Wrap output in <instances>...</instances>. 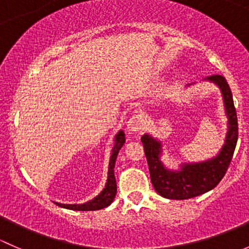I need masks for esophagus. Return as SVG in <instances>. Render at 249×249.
Instances as JSON below:
<instances>
[{"label": "esophagus", "instance_id": "1", "mask_svg": "<svg viewBox=\"0 0 249 249\" xmlns=\"http://www.w3.org/2000/svg\"><path fill=\"white\" fill-rule=\"evenodd\" d=\"M144 127V118L141 114L132 115L127 122V130L131 132H139Z\"/></svg>", "mask_w": 249, "mask_h": 249}]
</instances>
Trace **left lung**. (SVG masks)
<instances>
[{
	"mask_svg": "<svg viewBox=\"0 0 249 249\" xmlns=\"http://www.w3.org/2000/svg\"><path fill=\"white\" fill-rule=\"evenodd\" d=\"M220 89L228 118V131L224 144L215 157L200 162L180 164L178 170L167 169L161 161L162 144L160 141L144 134L141 137L149 166L150 180L155 192L162 197L185 200L199 196L217 187L227 173L238 137L237 115L233 106L231 90L227 79L219 74L205 78ZM192 84H188V87Z\"/></svg>",
	"mask_w": 249,
	"mask_h": 249,
	"instance_id": "left-lung-1",
	"label": "left lung"
}]
</instances>
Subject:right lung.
I'll return each instance as SVG.
<instances>
[{
	"mask_svg": "<svg viewBox=\"0 0 249 249\" xmlns=\"http://www.w3.org/2000/svg\"><path fill=\"white\" fill-rule=\"evenodd\" d=\"M125 143V134L123 130H120L114 137V144L112 148V154L109 158V165H108V176H107V182L102 192L99 195L94 197L90 201H87L84 203H60L55 202L57 206L62 208H67V210H73V211H97L101 208L107 207L114 200L115 194H117V182H115L114 177V165L115 160H117L118 153H119L120 148L124 145Z\"/></svg>",
	"mask_w": 249,
	"mask_h": 249,
	"instance_id": "1",
	"label": "right lung"
}]
</instances>
